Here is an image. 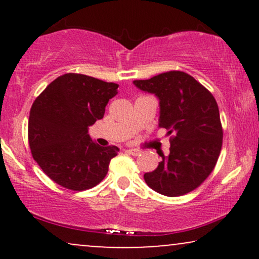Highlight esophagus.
I'll use <instances>...</instances> for the list:
<instances>
[{
    "label": "esophagus",
    "instance_id": "obj_1",
    "mask_svg": "<svg viewBox=\"0 0 259 259\" xmlns=\"http://www.w3.org/2000/svg\"><path fill=\"white\" fill-rule=\"evenodd\" d=\"M126 152L129 154H132V156H139L140 154V151L136 150V148H127Z\"/></svg>",
    "mask_w": 259,
    "mask_h": 259
}]
</instances>
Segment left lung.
<instances>
[{
	"label": "left lung",
	"instance_id": "1",
	"mask_svg": "<svg viewBox=\"0 0 259 259\" xmlns=\"http://www.w3.org/2000/svg\"><path fill=\"white\" fill-rule=\"evenodd\" d=\"M141 91L159 100L158 126L167 129L170 153L144 174L151 189L175 197L198 187L212 173L223 144V129L213 95L191 75L173 70L147 80H135Z\"/></svg>",
	"mask_w": 259,
	"mask_h": 259
}]
</instances>
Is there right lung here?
Segmentation results:
<instances>
[{
    "mask_svg": "<svg viewBox=\"0 0 259 259\" xmlns=\"http://www.w3.org/2000/svg\"><path fill=\"white\" fill-rule=\"evenodd\" d=\"M117 89L114 82L68 73L53 80L34 101L29 146L44 173L58 185L82 191L106 177L119 148L92 141L89 126L102 119Z\"/></svg>",
    "mask_w": 259,
    "mask_h": 259,
    "instance_id": "1",
    "label": "right lung"
}]
</instances>
